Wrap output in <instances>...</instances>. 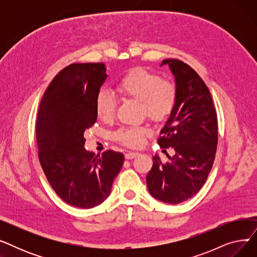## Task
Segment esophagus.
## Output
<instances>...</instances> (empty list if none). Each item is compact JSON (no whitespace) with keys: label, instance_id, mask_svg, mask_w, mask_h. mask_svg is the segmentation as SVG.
<instances>
[{"label":"esophagus","instance_id":"obj_1","mask_svg":"<svg viewBox=\"0 0 257 257\" xmlns=\"http://www.w3.org/2000/svg\"><path fill=\"white\" fill-rule=\"evenodd\" d=\"M139 155L138 152H128L125 154V158L126 159H133L134 157H137Z\"/></svg>","mask_w":257,"mask_h":257}]
</instances>
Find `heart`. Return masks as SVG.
Returning <instances> with one entry per match:
<instances>
[{
    "label": "heart",
    "instance_id": "obj_1",
    "mask_svg": "<svg viewBox=\"0 0 257 257\" xmlns=\"http://www.w3.org/2000/svg\"><path fill=\"white\" fill-rule=\"evenodd\" d=\"M117 90L125 97L142 102L147 115L154 120L165 119L173 110L176 103L177 90L169 81H163L155 73L145 69L131 71L121 79ZM115 100L108 90H101L94 102V109L99 119L110 121L115 112ZM149 133V129L140 126L124 127L114 133L116 141L128 147H139L144 138Z\"/></svg>",
    "mask_w": 257,
    "mask_h": 257
}]
</instances>
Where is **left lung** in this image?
Wrapping results in <instances>:
<instances>
[{
  "label": "left lung",
  "instance_id": "1",
  "mask_svg": "<svg viewBox=\"0 0 257 257\" xmlns=\"http://www.w3.org/2000/svg\"><path fill=\"white\" fill-rule=\"evenodd\" d=\"M174 76L177 99L158 144L175 150L167 164L153 156L147 175L149 193L157 200L178 204L195 196L212 168L218 145V119L210 92L190 65L178 59H165Z\"/></svg>",
  "mask_w": 257,
  "mask_h": 257
}]
</instances>
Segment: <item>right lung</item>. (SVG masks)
Listing matches in <instances>:
<instances>
[{
	"mask_svg": "<svg viewBox=\"0 0 257 257\" xmlns=\"http://www.w3.org/2000/svg\"><path fill=\"white\" fill-rule=\"evenodd\" d=\"M104 63H73L57 74L39 105L36 141L39 161L53 190L67 204L91 208L111 193L124 164L112 150L94 155L84 132L97 120L94 102L107 78Z\"/></svg>",
	"mask_w": 257,
	"mask_h": 257,
	"instance_id": "add662e5",
	"label": "right lung"
}]
</instances>
